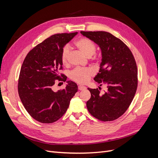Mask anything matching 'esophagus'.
I'll list each match as a JSON object with an SVG mask.
<instances>
[{"instance_id": "obj_1", "label": "esophagus", "mask_w": 158, "mask_h": 158, "mask_svg": "<svg viewBox=\"0 0 158 158\" xmlns=\"http://www.w3.org/2000/svg\"><path fill=\"white\" fill-rule=\"evenodd\" d=\"M85 88H86V87L84 86V85H78V89L79 90H84Z\"/></svg>"}]
</instances>
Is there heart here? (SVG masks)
<instances>
[{"instance_id":"b5f03b06","label":"heart","mask_w":158,"mask_h":158,"mask_svg":"<svg viewBox=\"0 0 158 158\" xmlns=\"http://www.w3.org/2000/svg\"><path fill=\"white\" fill-rule=\"evenodd\" d=\"M74 45L85 56H92V59L95 62L99 60V57L95 55L96 51V45L95 43L87 37H80L74 42ZM70 53L69 47H64L61 52V62L63 64L67 65ZM94 74V72L89 68H76L70 72V78L74 82L79 84L86 83L89 78Z\"/></svg>"}]
</instances>
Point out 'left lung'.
Returning a JSON list of instances; mask_svg holds the SVG:
<instances>
[{"mask_svg":"<svg viewBox=\"0 0 158 158\" xmlns=\"http://www.w3.org/2000/svg\"><path fill=\"white\" fill-rule=\"evenodd\" d=\"M96 43L102 52L100 70L94 80L107 90L88 88L91 98L88 111L102 121H112L122 116L130 106L138 87V69L131 51L120 39L106 31H80Z\"/></svg>","mask_w":158,"mask_h":158,"instance_id":"8db88e82","label":"left lung"}]
</instances>
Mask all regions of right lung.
I'll return each instance as SVG.
<instances>
[{
	"label": "right lung",
	"instance_id": "add662e5",
	"mask_svg": "<svg viewBox=\"0 0 158 158\" xmlns=\"http://www.w3.org/2000/svg\"><path fill=\"white\" fill-rule=\"evenodd\" d=\"M78 33H57L47 38L27 53L18 78L21 102L30 115L42 123H52L63 116L70 99L78 91L77 84L68 81L64 89L55 92L56 82H65L61 52L64 46Z\"/></svg>",
	"mask_w": 158,
	"mask_h": 158
}]
</instances>
